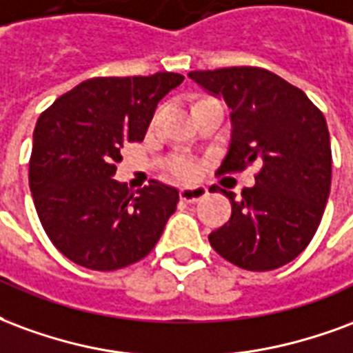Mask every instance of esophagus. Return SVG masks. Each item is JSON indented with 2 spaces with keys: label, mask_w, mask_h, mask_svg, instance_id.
<instances>
[{
  "label": "esophagus",
  "mask_w": 353,
  "mask_h": 353,
  "mask_svg": "<svg viewBox=\"0 0 353 353\" xmlns=\"http://www.w3.org/2000/svg\"><path fill=\"white\" fill-rule=\"evenodd\" d=\"M207 190L203 186H194V188H182L180 190V199L186 203H197L201 201L203 197H207Z\"/></svg>",
  "instance_id": "34e87169"
}]
</instances>
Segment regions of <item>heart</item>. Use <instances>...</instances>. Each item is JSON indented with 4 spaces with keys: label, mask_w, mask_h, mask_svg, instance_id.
<instances>
[{
    "label": "heart",
    "mask_w": 353,
    "mask_h": 353,
    "mask_svg": "<svg viewBox=\"0 0 353 353\" xmlns=\"http://www.w3.org/2000/svg\"><path fill=\"white\" fill-rule=\"evenodd\" d=\"M171 173H173L176 179L192 180L197 176V173H199V167H197V163L192 161V159H179V161H174L173 165H171Z\"/></svg>",
    "instance_id": "heart-1"
}]
</instances>
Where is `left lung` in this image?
<instances>
[{
    "mask_svg": "<svg viewBox=\"0 0 353 353\" xmlns=\"http://www.w3.org/2000/svg\"><path fill=\"white\" fill-rule=\"evenodd\" d=\"M188 77L231 110V145L218 174L261 163L256 184L231 201L230 222L208 235L210 246L246 271H272L305 250L331 190V143L321 110L307 94L261 68L192 71Z\"/></svg>",
    "mask_w": 353,
    "mask_h": 353,
    "instance_id": "obj_1",
    "label": "left lung"
}]
</instances>
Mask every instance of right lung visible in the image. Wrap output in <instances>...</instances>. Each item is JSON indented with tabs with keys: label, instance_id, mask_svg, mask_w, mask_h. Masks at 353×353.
Listing matches in <instances>:
<instances>
[{
	"label": "right lung",
	"instance_id": "right-lung-1",
	"mask_svg": "<svg viewBox=\"0 0 353 353\" xmlns=\"http://www.w3.org/2000/svg\"><path fill=\"white\" fill-rule=\"evenodd\" d=\"M184 77H95L58 97L33 131L30 190L58 250L92 271H117L152 252L179 190L150 180L137 195L112 179L122 148L141 143L158 103Z\"/></svg>",
	"mask_w": 353,
	"mask_h": 353
}]
</instances>
